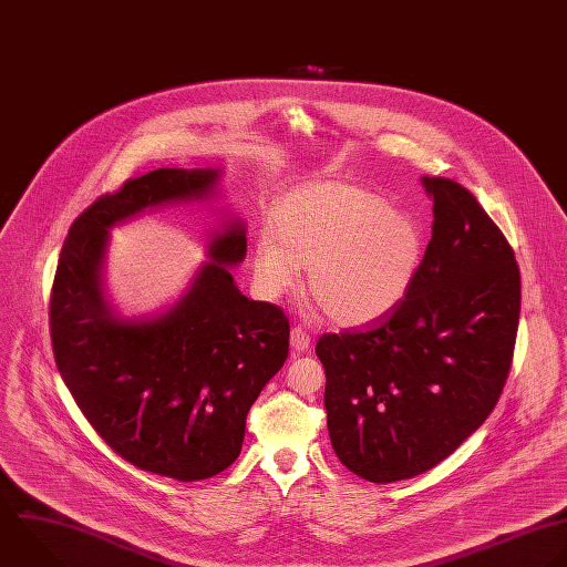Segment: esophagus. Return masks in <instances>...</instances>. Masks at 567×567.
<instances>
[{"instance_id": "34e87169", "label": "esophagus", "mask_w": 567, "mask_h": 567, "mask_svg": "<svg viewBox=\"0 0 567 567\" xmlns=\"http://www.w3.org/2000/svg\"><path fill=\"white\" fill-rule=\"evenodd\" d=\"M289 340H291V349L296 353H305L309 349V344H311V340H309V336H307V331L302 327H293Z\"/></svg>"}]
</instances>
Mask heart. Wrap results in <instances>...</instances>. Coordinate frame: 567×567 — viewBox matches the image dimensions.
<instances>
[{
    "instance_id": "1",
    "label": "heart",
    "mask_w": 567,
    "mask_h": 567,
    "mask_svg": "<svg viewBox=\"0 0 567 567\" xmlns=\"http://www.w3.org/2000/svg\"><path fill=\"white\" fill-rule=\"evenodd\" d=\"M271 236L254 247V280L265 298L296 287L340 327H364L391 313L411 291L426 249L422 223L362 185L305 183L282 194Z\"/></svg>"
}]
</instances>
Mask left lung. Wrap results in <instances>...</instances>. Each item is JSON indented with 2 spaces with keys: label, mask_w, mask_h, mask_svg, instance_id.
I'll list each match as a JSON object with an SVG mask.
<instances>
[{
  "label": "left lung",
  "mask_w": 567,
  "mask_h": 567,
  "mask_svg": "<svg viewBox=\"0 0 567 567\" xmlns=\"http://www.w3.org/2000/svg\"><path fill=\"white\" fill-rule=\"evenodd\" d=\"M422 183L435 220L411 291L373 329L316 344L331 446L373 484L431 471L486 422L519 327L522 276L502 229L460 183Z\"/></svg>",
  "instance_id": "left-lung-1"
}]
</instances>
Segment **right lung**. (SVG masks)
<instances>
[{
  "label": "right lung",
  "instance_id": "obj_1",
  "mask_svg": "<svg viewBox=\"0 0 567 567\" xmlns=\"http://www.w3.org/2000/svg\"><path fill=\"white\" fill-rule=\"evenodd\" d=\"M220 169L163 167L94 200L70 227L52 293L56 369L99 437L132 466L178 482L236 462L245 420L289 353V320L243 296L227 267L247 254L245 225L209 240L181 300L152 318H121L103 296L110 227L145 209L207 200Z\"/></svg>",
  "mask_w": 567,
  "mask_h": 567
}]
</instances>
